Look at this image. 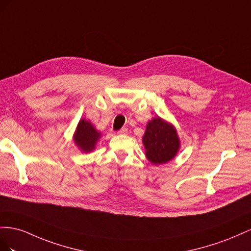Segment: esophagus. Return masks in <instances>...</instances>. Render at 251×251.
Segmentation results:
<instances>
[{
  "mask_svg": "<svg viewBox=\"0 0 251 251\" xmlns=\"http://www.w3.org/2000/svg\"><path fill=\"white\" fill-rule=\"evenodd\" d=\"M127 132H128V128H126V127L121 128V129L118 131L119 134H126Z\"/></svg>",
  "mask_w": 251,
  "mask_h": 251,
  "instance_id": "1",
  "label": "esophagus"
}]
</instances>
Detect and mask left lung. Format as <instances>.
I'll return each instance as SVG.
<instances>
[{
    "instance_id": "left-lung-1",
    "label": "left lung",
    "mask_w": 251,
    "mask_h": 251,
    "mask_svg": "<svg viewBox=\"0 0 251 251\" xmlns=\"http://www.w3.org/2000/svg\"><path fill=\"white\" fill-rule=\"evenodd\" d=\"M143 143L146 149L147 159L153 164H163L170 161L175 157L180 147V141L174 126L159 117L148 123Z\"/></svg>"
}]
</instances>
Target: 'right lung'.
<instances>
[{
    "label": "right lung",
    "mask_w": 251,
    "mask_h": 251,
    "mask_svg": "<svg viewBox=\"0 0 251 251\" xmlns=\"http://www.w3.org/2000/svg\"><path fill=\"white\" fill-rule=\"evenodd\" d=\"M100 135H101V133L95 129V127L91 125L90 122L82 119L78 122L75 134V142L84 152H89L95 149L96 143L100 139Z\"/></svg>",
    "instance_id": "obj_1"
}]
</instances>
